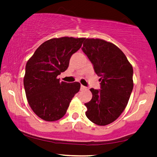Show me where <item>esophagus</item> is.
Listing matches in <instances>:
<instances>
[{"label": "esophagus", "instance_id": "esophagus-1", "mask_svg": "<svg viewBox=\"0 0 157 157\" xmlns=\"http://www.w3.org/2000/svg\"><path fill=\"white\" fill-rule=\"evenodd\" d=\"M81 90L86 89V87L84 86H83V85H81Z\"/></svg>", "mask_w": 157, "mask_h": 157}]
</instances>
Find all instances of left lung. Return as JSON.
Returning a JSON list of instances; mask_svg holds the SVG:
<instances>
[{
    "instance_id": "1",
    "label": "left lung",
    "mask_w": 157,
    "mask_h": 157,
    "mask_svg": "<svg viewBox=\"0 0 157 157\" xmlns=\"http://www.w3.org/2000/svg\"><path fill=\"white\" fill-rule=\"evenodd\" d=\"M101 78V89H91L92 98L86 103V115L93 123L105 126L121 114L132 94L133 68L114 44L101 39L86 38L81 48Z\"/></svg>"
}]
</instances>
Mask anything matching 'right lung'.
<instances>
[{"label": "right lung", "instance_id": "obj_1", "mask_svg": "<svg viewBox=\"0 0 157 157\" xmlns=\"http://www.w3.org/2000/svg\"><path fill=\"white\" fill-rule=\"evenodd\" d=\"M84 39L62 37L46 40L28 61L23 80L25 95L31 109L40 119L54 121L63 117L80 89L78 82L60 81L57 76L67 69L71 57Z\"/></svg>", "mask_w": 157, "mask_h": 157}]
</instances>
